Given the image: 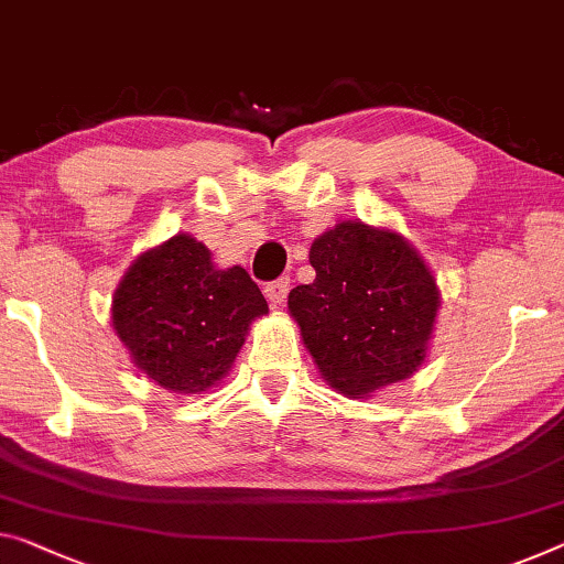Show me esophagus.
<instances>
[{
    "instance_id": "esophagus-1",
    "label": "esophagus",
    "mask_w": 564,
    "mask_h": 564,
    "mask_svg": "<svg viewBox=\"0 0 564 564\" xmlns=\"http://www.w3.org/2000/svg\"><path fill=\"white\" fill-rule=\"evenodd\" d=\"M264 294H267V300H270V305L274 310L282 307L284 302H288V294H290V280H288V276H284V280H276L272 284H267Z\"/></svg>"
}]
</instances>
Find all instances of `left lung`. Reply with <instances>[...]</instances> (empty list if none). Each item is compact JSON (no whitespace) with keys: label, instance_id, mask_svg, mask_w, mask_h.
<instances>
[{"label":"left lung","instance_id":"1","mask_svg":"<svg viewBox=\"0 0 564 564\" xmlns=\"http://www.w3.org/2000/svg\"><path fill=\"white\" fill-rule=\"evenodd\" d=\"M312 284L290 292L302 343L345 398H370L423 366L441 307L436 276L401 234L340 221L312 241Z\"/></svg>","mask_w":564,"mask_h":564}]
</instances>
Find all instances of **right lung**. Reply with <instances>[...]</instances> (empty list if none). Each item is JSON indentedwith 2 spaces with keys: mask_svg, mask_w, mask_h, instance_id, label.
<instances>
[{
  "mask_svg": "<svg viewBox=\"0 0 564 564\" xmlns=\"http://www.w3.org/2000/svg\"><path fill=\"white\" fill-rule=\"evenodd\" d=\"M267 312L245 267L219 270L204 241L176 234L128 267L110 323L145 378L198 395L227 376L249 325Z\"/></svg>",
  "mask_w": 564,
  "mask_h": 564,
  "instance_id": "obj_1",
  "label": "right lung"
}]
</instances>
